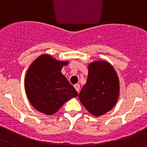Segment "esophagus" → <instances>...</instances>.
Here are the masks:
<instances>
[{"instance_id": "1", "label": "esophagus", "mask_w": 147, "mask_h": 147, "mask_svg": "<svg viewBox=\"0 0 147 147\" xmlns=\"http://www.w3.org/2000/svg\"><path fill=\"white\" fill-rule=\"evenodd\" d=\"M74 87H75V90L78 91V93H79V91H80V85L79 84H75L74 85Z\"/></svg>"}]
</instances>
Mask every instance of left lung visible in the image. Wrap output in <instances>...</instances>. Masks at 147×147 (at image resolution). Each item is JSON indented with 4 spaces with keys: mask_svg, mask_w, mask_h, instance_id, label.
<instances>
[{
    "mask_svg": "<svg viewBox=\"0 0 147 147\" xmlns=\"http://www.w3.org/2000/svg\"><path fill=\"white\" fill-rule=\"evenodd\" d=\"M88 69L87 82L79 94V99L91 115L98 117L110 111L117 103L120 81L115 68L107 61H93Z\"/></svg>",
    "mask_w": 147,
    "mask_h": 147,
    "instance_id": "1",
    "label": "left lung"
}]
</instances>
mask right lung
<instances>
[{
	"label": "right lung",
	"instance_id": "add662e5",
	"mask_svg": "<svg viewBox=\"0 0 147 147\" xmlns=\"http://www.w3.org/2000/svg\"><path fill=\"white\" fill-rule=\"evenodd\" d=\"M68 63L42 54L29 67L24 79L25 92L38 112L52 115L67 101L78 96L76 90L61 72Z\"/></svg>",
	"mask_w": 147,
	"mask_h": 147
}]
</instances>
